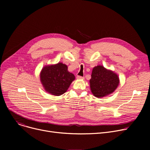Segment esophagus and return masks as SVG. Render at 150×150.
I'll return each mask as SVG.
<instances>
[{
    "mask_svg": "<svg viewBox=\"0 0 150 150\" xmlns=\"http://www.w3.org/2000/svg\"><path fill=\"white\" fill-rule=\"evenodd\" d=\"M76 78L77 79H81V80H83L84 78V77H83V76H79V75H77V76H76Z\"/></svg>",
    "mask_w": 150,
    "mask_h": 150,
    "instance_id": "34e87169",
    "label": "esophagus"
}]
</instances>
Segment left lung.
Here are the masks:
<instances>
[{"mask_svg":"<svg viewBox=\"0 0 150 150\" xmlns=\"http://www.w3.org/2000/svg\"><path fill=\"white\" fill-rule=\"evenodd\" d=\"M89 82L93 95L101 98L114 92L119 84V78L113 71L97 66L92 70Z\"/></svg>","mask_w":150,"mask_h":150,"instance_id":"left-lung-1","label":"left lung"}]
</instances>
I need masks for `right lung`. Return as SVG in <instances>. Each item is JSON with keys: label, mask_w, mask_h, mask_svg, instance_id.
I'll return each instance as SVG.
<instances>
[{"label": "right lung", "mask_w": 150, "mask_h": 150, "mask_svg": "<svg viewBox=\"0 0 150 150\" xmlns=\"http://www.w3.org/2000/svg\"><path fill=\"white\" fill-rule=\"evenodd\" d=\"M75 78V75L67 70V66L62 62L44 66L40 74L44 89L57 96L64 93Z\"/></svg>", "instance_id": "add662e5"}]
</instances>
